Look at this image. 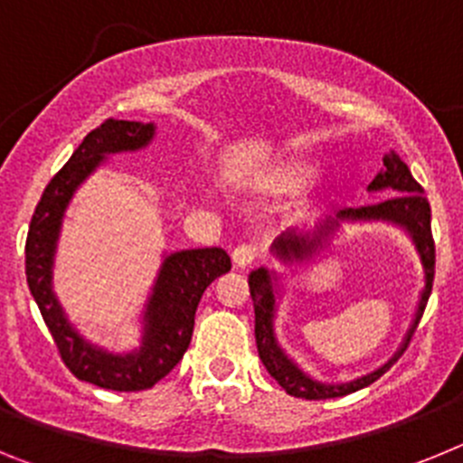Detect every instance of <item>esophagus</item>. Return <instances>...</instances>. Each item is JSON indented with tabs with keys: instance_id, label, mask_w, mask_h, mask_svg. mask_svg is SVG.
<instances>
[{
	"instance_id": "1",
	"label": "esophagus",
	"mask_w": 463,
	"mask_h": 463,
	"mask_svg": "<svg viewBox=\"0 0 463 463\" xmlns=\"http://www.w3.org/2000/svg\"><path fill=\"white\" fill-rule=\"evenodd\" d=\"M255 257H257V250L252 248V245H239V248H234V252H232V260H234V264L239 269L250 267L252 261H255Z\"/></svg>"
}]
</instances>
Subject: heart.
<instances>
[{
    "instance_id": "1",
    "label": "heart",
    "mask_w": 463,
    "mask_h": 463,
    "mask_svg": "<svg viewBox=\"0 0 463 463\" xmlns=\"http://www.w3.org/2000/svg\"><path fill=\"white\" fill-rule=\"evenodd\" d=\"M320 165L313 159L292 157L285 162H278L271 169H267L260 175V187L264 194L271 196H297L308 190L317 175H320Z\"/></svg>"
}]
</instances>
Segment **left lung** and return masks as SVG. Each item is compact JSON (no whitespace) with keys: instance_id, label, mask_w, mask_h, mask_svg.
<instances>
[{"instance_id":"left-lung-1","label":"left lung","mask_w":463,"mask_h":463,"mask_svg":"<svg viewBox=\"0 0 463 463\" xmlns=\"http://www.w3.org/2000/svg\"><path fill=\"white\" fill-rule=\"evenodd\" d=\"M384 169L380 171L373 178V183L369 185V190H390L396 194H390L384 202L373 203V206H362V208H345L336 215V218H326L325 222L315 224V229L310 232H289V234H282L273 241L271 250L280 257L282 261L292 260H306V257L313 255L326 239H329L341 222H357V220H387V222L401 224V227L408 229V234L415 241V248L420 252V260H422L424 267V292L420 298V306H417L415 322H412L411 331H408L406 343L401 347V353L396 357H392L390 362L384 364L383 369L373 371V373L364 375V378L353 380V383L343 384H325L313 380L310 375H306L304 371L298 369L292 359H288V354L282 353L278 347L276 336H273V306H276V298H273V280L271 273L267 269H257L248 278V285H250V297L255 301V341H257V353H260L261 364L267 366V371L271 373V378H276V383L280 384L282 390L288 392L289 396H297V399L306 401H322V399H336V396L353 394V392L362 390V387H369L371 383L380 378L383 373L392 369V364L406 353L408 343H411L412 334H415L417 325L422 320V313L427 308L429 294H431L433 285V269H436V245H433L431 236V206H429V199L424 196L422 185L412 178L411 169H408L394 153L384 155L383 159Z\"/></svg>"}]
</instances>
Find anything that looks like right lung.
<instances>
[{
    "instance_id": "right-lung-1",
    "label": "right lung",
    "mask_w": 463,
    "mask_h": 463,
    "mask_svg": "<svg viewBox=\"0 0 463 463\" xmlns=\"http://www.w3.org/2000/svg\"><path fill=\"white\" fill-rule=\"evenodd\" d=\"M153 137L155 125L150 122L141 125L116 118H109L92 129L41 194L24 243L27 285L64 366L79 380L113 392L150 390L171 373L192 341L194 313L202 294L215 278L232 269V260L222 248L183 250L166 257L146 308L143 345L132 354H110L90 345L64 317L51 289L52 255L64 208L73 190L101 165L106 155L138 150Z\"/></svg>"
}]
</instances>
